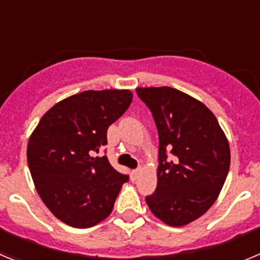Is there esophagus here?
Here are the masks:
<instances>
[{
  "label": "esophagus",
  "instance_id": "esophagus-1",
  "mask_svg": "<svg viewBox=\"0 0 260 260\" xmlns=\"http://www.w3.org/2000/svg\"><path fill=\"white\" fill-rule=\"evenodd\" d=\"M142 172V168H138V169H134V171H132V180L135 181L139 177V174H141Z\"/></svg>",
  "mask_w": 260,
  "mask_h": 260
}]
</instances>
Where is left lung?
Here are the masks:
<instances>
[{
	"label": "left lung",
	"instance_id": "8db88e82",
	"mask_svg": "<svg viewBox=\"0 0 260 260\" xmlns=\"http://www.w3.org/2000/svg\"><path fill=\"white\" fill-rule=\"evenodd\" d=\"M137 93L158 133L157 187L146 202L162 222L183 226L219 197L231 165L228 139L215 114L187 93L172 87H141Z\"/></svg>",
	"mask_w": 260,
	"mask_h": 260
}]
</instances>
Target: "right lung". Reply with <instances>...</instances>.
Listing matches in <instances>:
<instances>
[{"label": "right lung", "instance_id": "1", "mask_svg": "<svg viewBox=\"0 0 260 260\" xmlns=\"http://www.w3.org/2000/svg\"><path fill=\"white\" fill-rule=\"evenodd\" d=\"M133 102L128 89L84 91L53 105L29 137L27 161L41 201L62 222L89 228L107 219L128 176L92 157Z\"/></svg>", "mask_w": 260, "mask_h": 260}]
</instances>
